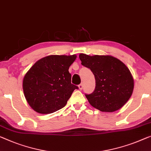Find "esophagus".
<instances>
[{
	"label": "esophagus",
	"instance_id": "34e87169",
	"mask_svg": "<svg viewBox=\"0 0 151 151\" xmlns=\"http://www.w3.org/2000/svg\"><path fill=\"white\" fill-rule=\"evenodd\" d=\"M78 88H79L80 90L83 89V83H81L80 85H78Z\"/></svg>",
	"mask_w": 151,
	"mask_h": 151
}]
</instances>
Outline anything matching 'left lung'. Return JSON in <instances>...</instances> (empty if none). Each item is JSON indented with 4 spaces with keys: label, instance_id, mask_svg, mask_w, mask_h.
Instances as JSON below:
<instances>
[{
    "label": "left lung",
    "instance_id": "left-lung-1",
    "mask_svg": "<svg viewBox=\"0 0 151 151\" xmlns=\"http://www.w3.org/2000/svg\"><path fill=\"white\" fill-rule=\"evenodd\" d=\"M81 64L91 70L96 79L93 93L85 94L89 104L102 112L120 109L131 97L134 79L129 70L111 55L90 56L81 53Z\"/></svg>",
    "mask_w": 151,
    "mask_h": 151
}]
</instances>
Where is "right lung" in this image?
I'll list each match as a JSON object with an SVG mask.
<instances>
[{
	"label": "right lung",
	"mask_w": 151,
	"mask_h": 151,
	"mask_svg": "<svg viewBox=\"0 0 151 151\" xmlns=\"http://www.w3.org/2000/svg\"><path fill=\"white\" fill-rule=\"evenodd\" d=\"M76 55H52L35 63L23 80V90L27 102L40 114L52 113L66 106L78 87L71 83L68 69Z\"/></svg>",
	"instance_id": "1"
}]
</instances>
